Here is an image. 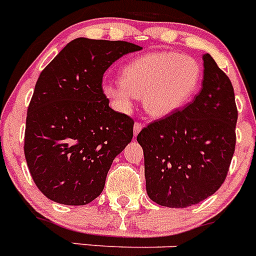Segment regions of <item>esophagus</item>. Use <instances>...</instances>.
Masks as SVG:
<instances>
[{"instance_id":"obj_1","label":"esophagus","mask_w":256,"mask_h":256,"mask_svg":"<svg viewBox=\"0 0 256 256\" xmlns=\"http://www.w3.org/2000/svg\"><path fill=\"white\" fill-rule=\"evenodd\" d=\"M142 126H144V124H142V123H136L134 124V128H133V130H134V136H137L140 132H141Z\"/></svg>"}]
</instances>
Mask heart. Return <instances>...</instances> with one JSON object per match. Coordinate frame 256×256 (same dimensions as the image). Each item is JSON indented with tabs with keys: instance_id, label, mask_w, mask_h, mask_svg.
Instances as JSON below:
<instances>
[{
	"instance_id": "obj_1",
	"label": "heart",
	"mask_w": 256,
	"mask_h": 256,
	"mask_svg": "<svg viewBox=\"0 0 256 256\" xmlns=\"http://www.w3.org/2000/svg\"><path fill=\"white\" fill-rule=\"evenodd\" d=\"M202 69L196 58L177 52H151L132 58L122 69V80H105L102 92L119 112H128L136 97L154 116L182 108L198 91Z\"/></svg>"
}]
</instances>
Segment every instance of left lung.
Here are the masks:
<instances>
[{
  "label": "left lung",
  "mask_w": 256,
  "mask_h": 256,
  "mask_svg": "<svg viewBox=\"0 0 256 256\" xmlns=\"http://www.w3.org/2000/svg\"><path fill=\"white\" fill-rule=\"evenodd\" d=\"M194 101L142 128L148 198L168 208H187L212 196L227 177L236 148L234 86L209 54Z\"/></svg>",
  "instance_id": "left-lung-1"
}]
</instances>
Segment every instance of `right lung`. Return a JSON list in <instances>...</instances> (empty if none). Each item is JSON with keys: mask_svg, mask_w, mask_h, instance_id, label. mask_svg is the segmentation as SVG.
I'll return each mask as SVG.
<instances>
[{"mask_svg": "<svg viewBox=\"0 0 256 256\" xmlns=\"http://www.w3.org/2000/svg\"><path fill=\"white\" fill-rule=\"evenodd\" d=\"M140 50L124 40L76 38L40 74L26 112L24 154L32 178L50 200L86 205L102 192L134 124L108 106L102 76L115 60Z\"/></svg>", "mask_w": 256, "mask_h": 256, "instance_id": "right-lung-1", "label": "right lung"}]
</instances>
